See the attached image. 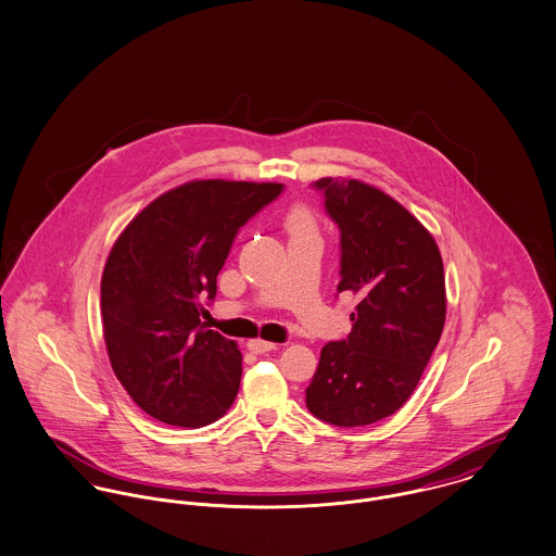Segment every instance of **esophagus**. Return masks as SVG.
<instances>
[{"label": "esophagus", "instance_id": "obj_1", "mask_svg": "<svg viewBox=\"0 0 556 556\" xmlns=\"http://www.w3.org/2000/svg\"><path fill=\"white\" fill-rule=\"evenodd\" d=\"M247 348L253 352V354H267L271 350H276V343H269V341H263V339H251L247 343Z\"/></svg>", "mask_w": 556, "mask_h": 556}]
</instances>
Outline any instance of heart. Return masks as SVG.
<instances>
[{
  "label": "heart",
  "instance_id": "heart-1",
  "mask_svg": "<svg viewBox=\"0 0 556 556\" xmlns=\"http://www.w3.org/2000/svg\"><path fill=\"white\" fill-rule=\"evenodd\" d=\"M287 227L291 229V233H299V231H309L312 229V219L303 208H295L289 219H287Z\"/></svg>",
  "mask_w": 556,
  "mask_h": 556
}]
</instances>
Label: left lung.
<instances>
[{"label": "left lung", "instance_id": "1", "mask_svg": "<svg viewBox=\"0 0 556 556\" xmlns=\"http://www.w3.org/2000/svg\"><path fill=\"white\" fill-rule=\"evenodd\" d=\"M312 187L339 227L337 293L358 305L350 334L323 348L305 405L339 428L369 426L407 403L441 339L443 260L428 229L383 191L354 179Z\"/></svg>", "mask_w": 556, "mask_h": 556}]
</instances>
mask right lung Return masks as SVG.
Wrapping results in <instances>:
<instances>
[{
	"label": "right lung",
	"instance_id": "obj_1",
	"mask_svg": "<svg viewBox=\"0 0 556 556\" xmlns=\"http://www.w3.org/2000/svg\"><path fill=\"white\" fill-rule=\"evenodd\" d=\"M282 184L191 181L153 200L113 244L101 280L113 372L148 415L202 428L231 407L242 375L233 341L200 323L242 225Z\"/></svg>",
	"mask_w": 556,
	"mask_h": 556
}]
</instances>
